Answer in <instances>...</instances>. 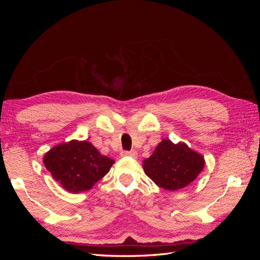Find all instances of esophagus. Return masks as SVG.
I'll use <instances>...</instances> for the list:
<instances>
[{"instance_id": "1", "label": "esophagus", "mask_w": 260, "mask_h": 260, "mask_svg": "<svg viewBox=\"0 0 260 260\" xmlns=\"http://www.w3.org/2000/svg\"><path fill=\"white\" fill-rule=\"evenodd\" d=\"M120 155H121V157L130 156V157H133V158H136V157L138 156V153L136 151H123L120 153Z\"/></svg>"}]
</instances>
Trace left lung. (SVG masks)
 <instances>
[{"label": "left lung", "mask_w": 260, "mask_h": 260, "mask_svg": "<svg viewBox=\"0 0 260 260\" xmlns=\"http://www.w3.org/2000/svg\"><path fill=\"white\" fill-rule=\"evenodd\" d=\"M205 166L204 156L184 142L172 143L164 139L153 154L143 160L145 175L168 191H178L198 178Z\"/></svg>", "instance_id": "left-lung-1"}]
</instances>
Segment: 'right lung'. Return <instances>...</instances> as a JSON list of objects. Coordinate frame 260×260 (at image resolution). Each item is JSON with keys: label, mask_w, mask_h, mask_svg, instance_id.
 <instances>
[{"label": "right lung", "mask_w": 260, "mask_h": 260, "mask_svg": "<svg viewBox=\"0 0 260 260\" xmlns=\"http://www.w3.org/2000/svg\"><path fill=\"white\" fill-rule=\"evenodd\" d=\"M114 162L88 141L78 140L55 145L43 156L44 166L53 179L75 194L92 188Z\"/></svg>", "instance_id": "add662e5"}]
</instances>
